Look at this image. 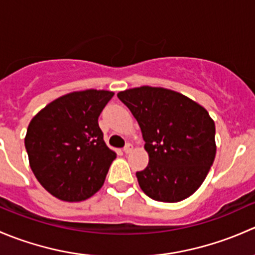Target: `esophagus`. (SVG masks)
Masks as SVG:
<instances>
[{"mask_svg": "<svg viewBox=\"0 0 255 255\" xmlns=\"http://www.w3.org/2000/svg\"><path fill=\"white\" fill-rule=\"evenodd\" d=\"M132 149H133V145H132V144L127 143V144H126L125 148H123V151H125L126 154H128V153H130V151H132Z\"/></svg>", "mask_w": 255, "mask_h": 255, "instance_id": "obj_1", "label": "esophagus"}]
</instances>
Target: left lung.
Segmentation results:
<instances>
[{
	"label": "left lung",
	"mask_w": 255,
	"mask_h": 255,
	"mask_svg": "<svg viewBox=\"0 0 255 255\" xmlns=\"http://www.w3.org/2000/svg\"><path fill=\"white\" fill-rule=\"evenodd\" d=\"M142 130L148 166L137 171L144 194L179 202L206 179L216 155L215 122L201 105L163 87L140 86L117 94Z\"/></svg>",
	"instance_id": "obj_1"
}]
</instances>
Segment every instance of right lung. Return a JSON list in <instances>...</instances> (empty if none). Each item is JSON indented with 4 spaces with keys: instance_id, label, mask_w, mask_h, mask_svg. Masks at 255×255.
Returning <instances> with one entry per match:
<instances>
[{
    "instance_id": "1",
    "label": "right lung",
    "mask_w": 255,
    "mask_h": 255,
    "mask_svg": "<svg viewBox=\"0 0 255 255\" xmlns=\"http://www.w3.org/2000/svg\"><path fill=\"white\" fill-rule=\"evenodd\" d=\"M113 95L94 89L70 92L30 121L24 138L30 169L56 199L84 201L104 185L116 153L105 143L99 116Z\"/></svg>"
}]
</instances>
